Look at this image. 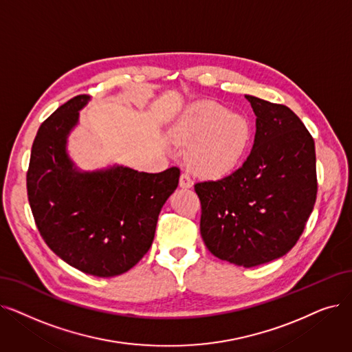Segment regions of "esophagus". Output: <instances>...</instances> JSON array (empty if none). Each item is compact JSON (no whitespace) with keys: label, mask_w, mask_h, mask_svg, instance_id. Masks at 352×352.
Listing matches in <instances>:
<instances>
[{"label":"esophagus","mask_w":352,"mask_h":352,"mask_svg":"<svg viewBox=\"0 0 352 352\" xmlns=\"http://www.w3.org/2000/svg\"><path fill=\"white\" fill-rule=\"evenodd\" d=\"M179 187L181 188H191L192 187V178L188 173H182L179 177Z\"/></svg>","instance_id":"1"}]
</instances>
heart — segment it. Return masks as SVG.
I'll return each mask as SVG.
<instances>
[{"label":"heart","mask_w":352,"mask_h":352,"mask_svg":"<svg viewBox=\"0 0 352 352\" xmlns=\"http://www.w3.org/2000/svg\"><path fill=\"white\" fill-rule=\"evenodd\" d=\"M179 144H192L190 165L201 177L219 178L230 171L243 158L250 138L252 125L239 113L227 112L223 104L201 100L182 113L174 128Z\"/></svg>","instance_id":"heart-1"}]
</instances>
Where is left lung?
Returning <instances> with one entry per match:
<instances>
[{"label": "left lung", "mask_w": 352, "mask_h": 352, "mask_svg": "<svg viewBox=\"0 0 352 352\" xmlns=\"http://www.w3.org/2000/svg\"><path fill=\"white\" fill-rule=\"evenodd\" d=\"M256 113L253 149L240 168L195 182L200 232L221 261L253 267L285 256L315 206V142L287 106L246 95Z\"/></svg>", "instance_id": "1"}]
</instances>
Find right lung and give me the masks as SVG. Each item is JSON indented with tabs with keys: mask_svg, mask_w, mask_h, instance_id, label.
<instances>
[{
	"mask_svg": "<svg viewBox=\"0 0 352 352\" xmlns=\"http://www.w3.org/2000/svg\"><path fill=\"white\" fill-rule=\"evenodd\" d=\"M89 96L79 95L40 125L27 171V195L45 244L70 266L99 278L128 272L149 250L160 211L178 187L179 168L158 174L125 166L79 173L66 138Z\"/></svg>",
	"mask_w": 352,
	"mask_h": 352,
	"instance_id": "1",
	"label": "right lung"
}]
</instances>
